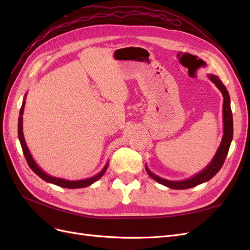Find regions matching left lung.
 Listing matches in <instances>:
<instances>
[{
	"label": "left lung",
	"instance_id": "obj_1",
	"mask_svg": "<svg viewBox=\"0 0 250 250\" xmlns=\"http://www.w3.org/2000/svg\"><path fill=\"white\" fill-rule=\"evenodd\" d=\"M209 79L215 83L216 86L219 89L221 90V93L224 98V101H223L224 134L222 138L221 145H220V147H219L216 155L213 158V161L210 162V164L202 172L198 173L197 175H195L194 177H192L190 179L183 180V181H170L167 179H163L161 177L156 176L155 174L151 173L149 171V169L146 167L147 173L154 180H156L157 183H160L166 187H169L171 188H174V190H185V188H190L198 186L202 183H206V181L209 180L210 178H213L219 172V170L222 168V166L225 162V158H226V156H228V153H229V146H230V143L232 140V134H233L232 113H231V108H230L229 95L228 89H226V87L224 86L221 80L219 79L217 76H214V75H209Z\"/></svg>",
	"mask_w": 250,
	"mask_h": 250
}]
</instances>
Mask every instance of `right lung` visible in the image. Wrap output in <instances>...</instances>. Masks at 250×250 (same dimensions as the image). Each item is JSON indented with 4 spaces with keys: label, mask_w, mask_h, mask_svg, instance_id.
I'll list each match as a JSON object with an SVG mask.
<instances>
[{
    "label": "right lung",
    "mask_w": 250,
    "mask_h": 250,
    "mask_svg": "<svg viewBox=\"0 0 250 250\" xmlns=\"http://www.w3.org/2000/svg\"><path fill=\"white\" fill-rule=\"evenodd\" d=\"M24 106H25V101L22 102V105H21V108L20 110V117H19V139H20V142H21V149H22V153H24L25 155V158L27 161V164L29 165V167L31 168V170L36 174V175H39L42 179H43L44 181H48V183H51V184H54L56 186H59V187H62V188H85L89 185H92L93 183H95L96 180L99 179L103 174L105 173V171H106L107 169V166L106 165L104 167V169L98 174V175L92 177V178H88V179H84V180H76V181H70V180H65V179H62V178H56V177H52L50 175H48V174L44 173L39 166H37L35 164V162L33 161V158L31 156V154H30L29 150H28V147L26 145V142H25V139H24V134H22V112H24Z\"/></svg>",
    "instance_id": "1"
}]
</instances>
